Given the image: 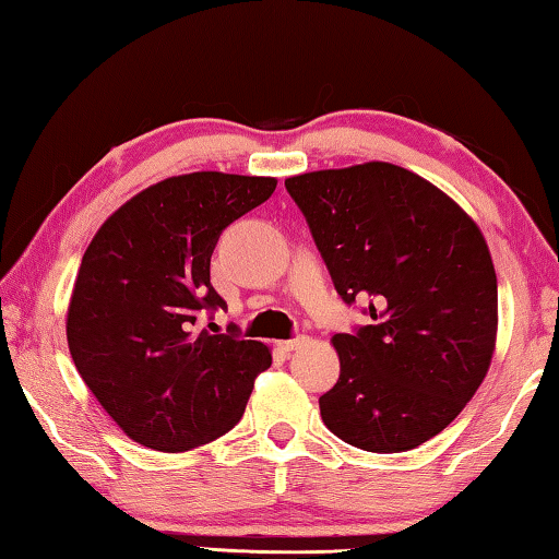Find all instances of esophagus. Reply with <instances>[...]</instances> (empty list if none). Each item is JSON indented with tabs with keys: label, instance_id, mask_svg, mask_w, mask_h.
<instances>
[{
	"label": "esophagus",
	"instance_id": "obj_1",
	"mask_svg": "<svg viewBox=\"0 0 559 559\" xmlns=\"http://www.w3.org/2000/svg\"><path fill=\"white\" fill-rule=\"evenodd\" d=\"M304 343H307V338H304V335H297V338L280 341V343H277V347H280L282 353H292V350H297V347H301Z\"/></svg>",
	"mask_w": 559,
	"mask_h": 559
}]
</instances>
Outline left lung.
<instances>
[{"label": "left lung", "mask_w": 559, "mask_h": 559, "mask_svg": "<svg viewBox=\"0 0 559 559\" xmlns=\"http://www.w3.org/2000/svg\"><path fill=\"white\" fill-rule=\"evenodd\" d=\"M345 304L370 325L333 335L341 377L319 399L345 443L404 452L455 420L497 343L487 240L448 194L392 163L284 180Z\"/></svg>", "instance_id": "1"}]
</instances>
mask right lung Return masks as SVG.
Masks as SVG:
<instances>
[{
  "label": "right lung",
  "mask_w": 559,
  "mask_h": 559,
  "mask_svg": "<svg viewBox=\"0 0 559 559\" xmlns=\"http://www.w3.org/2000/svg\"><path fill=\"white\" fill-rule=\"evenodd\" d=\"M275 177L192 173L167 177L92 238L68 309V345L84 384L126 436L160 452L221 438L243 416L267 345L236 325L199 329L226 309L212 284L224 228L267 202Z\"/></svg>",
  "instance_id": "obj_1"
}]
</instances>
